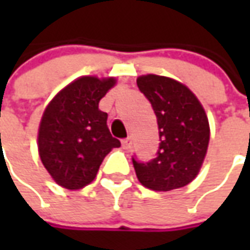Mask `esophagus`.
Returning a JSON list of instances; mask_svg holds the SVG:
<instances>
[{
    "instance_id": "esophagus-1",
    "label": "esophagus",
    "mask_w": 250,
    "mask_h": 250,
    "mask_svg": "<svg viewBox=\"0 0 250 250\" xmlns=\"http://www.w3.org/2000/svg\"><path fill=\"white\" fill-rule=\"evenodd\" d=\"M122 147H124L125 150L132 149V140H130V139H124V140H122Z\"/></svg>"
}]
</instances>
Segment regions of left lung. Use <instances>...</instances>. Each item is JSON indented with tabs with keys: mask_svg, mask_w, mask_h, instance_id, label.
I'll list each match as a JSON object with an SVG mask.
<instances>
[{
	"mask_svg": "<svg viewBox=\"0 0 250 250\" xmlns=\"http://www.w3.org/2000/svg\"><path fill=\"white\" fill-rule=\"evenodd\" d=\"M136 83L154 110L161 140L156 159L132 160L136 177L143 187L157 192L187 187L197 177L207 154L206 111L193 91L172 78L147 73Z\"/></svg>",
	"mask_w": 250,
	"mask_h": 250,
	"instance_id": "8db88e82",
	"label": "left lung"
}]
</instances>
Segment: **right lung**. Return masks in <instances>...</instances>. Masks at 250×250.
I'll list each match as a JSON object with an SVG mask.
<instances>
[{
    "label": "right lung",
    "instance_id": "add662e5",
    "mask_svg": "<svg viewBox=\"0 0 250 250\" xmlns=\"http://www.w3.org/2000/svg\"><path fill=\"white\" fill-rule=\"evenodd\" d=\"M117 84L115 78L81 76L58 91L39 125L37 147L44 168L60 187L78 190L94 181L104 157L120 140L107 126L100 100Z\"/></svg>",
    "mask_w": 250,
    "mask_h": 250
}]
</instances>
